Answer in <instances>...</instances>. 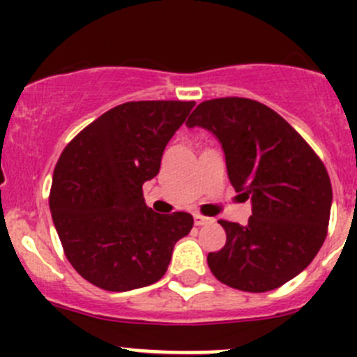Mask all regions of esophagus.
<instances>
[{"label": "esophagus", "mask_w": 357, "mask_h": 357, "mask_svg": "<svg viewBox=\"0 0 357 357\" xmlns=\"http://www.w3.org/2000/svg\"><path fill=\"white\" fill-rule=\"evenodd\" d=\"M193 219H195V226H205V225H211V222H214V219L205 218V215H202V214H197Z\"/></svg>", "instance_id": "34e87169"}]
</instances>
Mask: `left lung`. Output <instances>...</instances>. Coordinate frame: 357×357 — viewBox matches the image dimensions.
Here are the masks:
<instances>
[{"instance_id": "8db88e82", "label": "left lung", "mask_w": 357, "mask_h": 357, "mask_svg": "<svg viewBox=\"0 0 357 357\" xmlns=\"http://www.w3.org/2000/svg\"><path fill=\"white\" fill-rule=\"evenodd\" d=\"M186 126L218 136L233 188L252 200L245 226L219 219L226 243L207 255L212 275L252 294L280 289L311 264L328 233L325 164L282 115L250 98L205 100Z\"/></svg>"}]
</instances>
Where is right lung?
<instances>
[{
  "instance_id": "1",
  "label": "right lung",
  "mask_w": 357,
  "mask_h": 357,
  "mask_svg": "<svg viewBox=\"0 0 357 357\" xmlns=\"http://www.w3.org/2000/svg\"><path fill=\"white\" fill-rule=\"evenodd\" d=\"M195 102L145 100L114 107L63 149L50 208L63 254L95 287L128 291L158 282L176 242L193 228L188 212L146 207L143 183Z\"/></svg>"
}]
</instances>
